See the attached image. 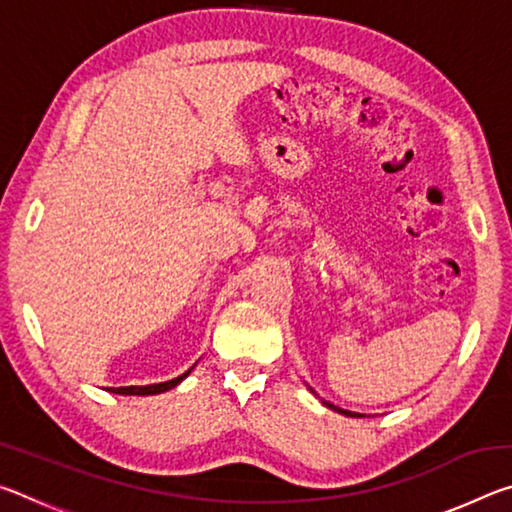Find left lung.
Returning <instances> with one entry per match:
<instances>
[{"label": "left lung", "mask_w": 512, "mask_h": 512, "mask_svg": "<svg viewBox=\"0 0 512 512\" xmlns=\"http://www.w3.org/2000/svg\"><path fill=\"white\" fill-rule=\"evenodd\" d=\"M309 391H311V388H309ZM323 404L327 406V409H332V411H336V413H343V415H350V418H354V415H357V418H359V415L361 413H352V411H345V409H339V406H334V404H329V402H325L323 400Z\"/></svg>", "instance_id": "8db88e82"}]
</instances>
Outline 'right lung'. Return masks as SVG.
I'll return each instance as SVG.
<instances>
[{"instance_id": "right-lung-1", "label": "right lung", "mask_w": 512, "mask_h": 512, "mask_svg": "<svg viewBox=\"0 0 512 512\" xmlns=\"http://www.w3.org/2000/svg\"><path fill=\"white\" fill-rule=\"evenodd\" d=\"M196 366V363H194ZM194 366L189 368L183 375L176 377V379H169V381H160V384H149V386H121V388H110V393H117V395H158V393H167L171 388H176L180 381H183L189 372L194 370Z\"/></svg>"}]
</instances>
